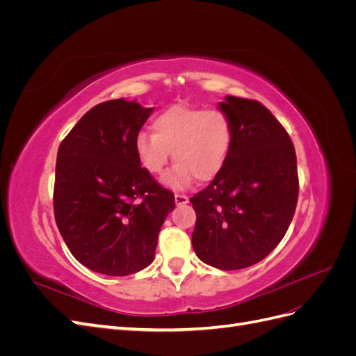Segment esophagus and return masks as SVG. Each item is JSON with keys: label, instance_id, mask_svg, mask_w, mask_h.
<instances>
[{"label": "esophagus", "instance_id": "esophagus-1", "mask_svg": "<svg viewBox=\"0 0 356 356\" xmlns=\"http://www.w3.org/2000/svg\"><path fill=\"white\" fill-rule=\"evenodd\" d=\"M175 203L178 204V207H181V204H187L188 197L186 195H175Z\"/></svg>", "mask_w": 356, "mask_h": 356}]
</instances>
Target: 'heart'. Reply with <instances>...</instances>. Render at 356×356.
<instances>
[{
	"label": "heart",
	"mask_w": 356,
	"mask_h": 356,
	"mask_svg": "<svg viewBox=\"0 0 356 356\" xmlns=\"http://www.w3.org/2000/svg\"><path fill=\"white\" fill-rule=\"evenodd\" d=\"M152 129L153 135L141 132L135 138V154L147 174L159 175L172 153L175 165L161 178L166 188L186 190L195 178L209 181L227 161L233 129L220 110L174 105L154 117Z\"/></svg>",
	"instance_id": "1"
}]
</instances>
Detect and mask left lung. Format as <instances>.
<instances>
[{
  "mask_svg": "<svg viewBox=\"0 0 356 356\" xmlns=\"http://www.w3.org/2000/svg\"><path fill=\"white\" fill-rule=\"evenodd\" d=\"M233 129L220 174L190 202L196 211L191 243L203 263L239 270L261 261L293 221L298 177L293 143L257 101L225 96L218 104Z\"/></svg>",
  "mask_w": 356,
  "mask_h": 356,
  "instance_id": "1",
  "label": "left lung"
}]
</instances>
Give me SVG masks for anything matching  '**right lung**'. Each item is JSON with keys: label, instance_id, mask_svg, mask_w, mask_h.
I'll return each instance as SVG.
<instances>
[{"label": "right lung", "instance_id": "obj_1", "mask_svg": "<svg viewBox=\"0 0 356 356\" xmlns=\"http://www.w3.org/2000/svg\"><path fill=\"white\" fill-rule=\"evenodd\" d=\"M154 108L124 98L98 104L58 149L53 207L75 260L127 276L152 264L174 193L139 165L134 143Z\"/></svg>", "mask_w": 356, "mask_h": 356}]
</instances>
